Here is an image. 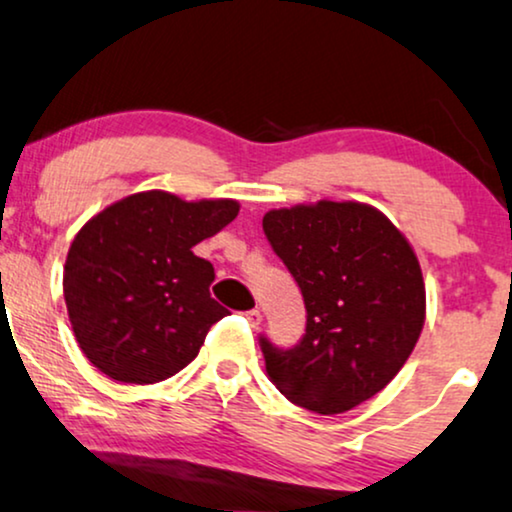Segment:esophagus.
<instances>
[{"instance_id": "esophagus-1", "label": "esophagus", "mask_w": 512, "mask_h": 512, "mask_svg": "<svg viewBox=\"0 0 512 512\" xmlns=\"http://www.w3.org/2000/svg\"><path fill=\"white\" fill-rule=\"evenodd\" d=\"M246 320H249V323L254 325V327H258V325L263 323V313L258 311V308H254V311H249V313H246Z\"/></svg>"}]
</instances>
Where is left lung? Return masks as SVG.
<instances>
[{
  "instance_id": "8db88e82",
  "label": "left lung",
  "mask_w": 512,
  "mask_h": 512,
  "mask_svg": "<svg viewBox=\"0 0 512 512\" xmlns=\"http://www.w3.org/2000/svg\"><path fill=\"white\" fill-rule=\"evenodd\" d=\"M263 232L306 304V334L294 349L261 337L268 377L289 401L320 415L372 399L403 368L425 325L413 246L361 201L273 208Z\"/></svg>"
}]
</instances>
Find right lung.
<instances>
[{"instance_id":"1","label":"right lung","mask_w":512,"mask_h":512,"mask_svg":"<svg viewBox=\"0 0 512 512\" xmlns=\"http://www.w3.org/2000/svg\"><path fill=\"white\" fill-rule=\"evenodd\" d=\"M235 199L130 194L87 220L63 266V296L82 353L116 382L154 384L197 358L227 311L194 246L237 218Z\"/></svg>"}]
</instances>
